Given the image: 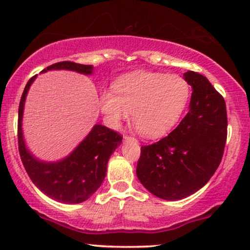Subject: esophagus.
<instances>
[{"instance_id":"esophagus-1","label":"esophagus","mask_w":250,"mask_h":250,"mask_svg":"<svg viewBox=\"0 0 250 250\" xmlns=\"http://www.w3.org/2000/svg\"><path fill=\"white\" fill-rule=\"evenodd\" d=\"M128 140H131V141H136V139H134V137L125 136V141H128Z\"/></svg>"}]
</instances>
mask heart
<instances>
[{
  "label": "heart",
  "instance_id": "b5f03b06",
  "mask_svg": "<svg viewBox=\"0 0 250 250\" xmlns=\"http://www.w3.org/2000/svg\"><path fill=\"white\" fill-rule=\"evenodd\" d=\"M112 90L100 95V109L110 127L131 120L145 137L156 139L180 121L190 94L188 82L177 75L133 71L115 80Z\"/></svg>",
  "mask_w": 250,
  "mask_h": 250
}]
</instances>
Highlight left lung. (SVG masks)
I'll return each instance as SVG.
<instances>
[{
    "label": "left lung",
    "instance_id": "8db88e82",
    "mask_svg": "<svg viewBox=\"0 0 250 250\" xmlns=\"http://www.w3.org/2000/svg\"><path fill=\"white\" fill-rule=\"evenodd\" d=\"M183 79L193 89L188 114L168 136L142 146L136 168L143 187L168 201L185 199L210 180L227 140L223 97L199 73L189 70Z\"/></svg>",
    "mask_w": 250,
    "mask_h": 250
}]
</instances>
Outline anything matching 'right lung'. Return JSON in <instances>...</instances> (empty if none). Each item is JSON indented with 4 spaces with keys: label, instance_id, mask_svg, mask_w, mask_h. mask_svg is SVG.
<instances>
[{
    "label": "right lung",
    "instance_id": "1",
    "mask_svg": "<svg viewBox=\"0 0 250 250\" xmlns=\"http://www.w3.org/2000/svg\"><path fill=\"white\" fill-rule=\"evenodd\" d=\"M48 70H71L83 75H91L94 67L64 61L49 65L42 73ZM35 79L36 76H34L28 81L19 107L17 131L22 163L34 185L50 199L68 205L81 203L88 200L102 185L109 157L121 145L122 137L104 125H95L68 156L55 162L37 159L25 146L22 130L25 97Z\"/></svg>",
    "mask_w": 250,
    "mask_h": 250
}]
</instances>
